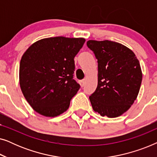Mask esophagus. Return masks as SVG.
<instances>
[{
    "instance_id": "1",
    "label": "esophagus",
    "mask_w": 157,
    "mask_h": 157,
    "mask_svg": "<svg viewBox=\"0 0 157 157\" xmlns=\"http://www.w3.org/2000/svg\"><path fill=\"white\" fill-rule=\"evenodd\" d=\"M79 83H80L81 86L83 87V86H84V84H85V81H84V80H81V81H79Z\"/></svg>"
}]
</instances>
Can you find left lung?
Instances as JSON below:
<instances>
[{"instance_id":"left-lung-1","label":"left lung","mask_w":157,"mask_h":157,"mask_svg":"<svg viewBox=\"0 0 157 157\" xmlns=\"http://www.w3.org/2000/svg\"><path fill=\"white\" fill-rule=\"evenodd\" d=\"M98 62V85L89 96L94 111L116 118L125 113L136 99L142 72L134 53L111 40H88Z\"/></svg>"}]
</instances>
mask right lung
Here are the masks:
<instances>
[{"mask_svg": "<svg viewBox=\"0 0 157 157\" xmlns=\"http://www.w3.org/2000/svg\"><path fill=\"white\" fill-rule=\"evenodd\" d=\"M83 38L51 37L39 40L23 53L19 68L21 89L36 112L57 117L68 109L80 89L74 78V57Z\"/></svg>", "mask_w": 157, "mask_h": 157, "instance_id": "obj_1", "label": "right lung"}]
</instances>
